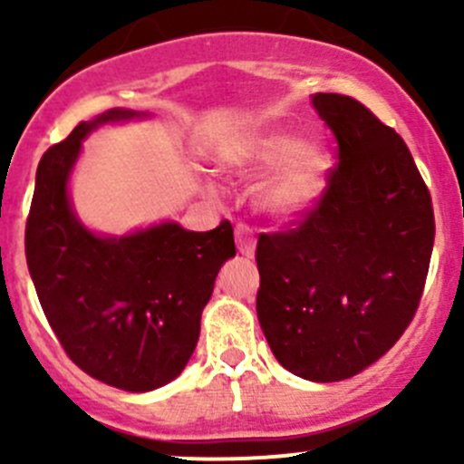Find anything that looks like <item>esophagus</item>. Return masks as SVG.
Wrapping results in <instances>:
<instances>
[{
    "mask_svg": "<svg viewBox=\"0 0 464 464\" xmlns=\"http://www.w3.org/2000/svg\"><path fill=\"white\" fill-rule=\"evenodd\" d=\"M236 245L237 251L246 258H254L256 254V237H254V228L249 224H237L236 227Z\"/></svg>",
    "mask_w": 464,
    "mask_h": 464,
    "instance_id": "obj_1",
    "label": "esophagus"
}]
</instances>
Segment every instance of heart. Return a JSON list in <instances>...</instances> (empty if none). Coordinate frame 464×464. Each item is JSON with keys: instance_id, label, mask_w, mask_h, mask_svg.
<instances>
[{"instance_id": "b5f03b06", "label": "heart", "mask_w": 464, "mask_h": 464, "mask_svg": "<svg viewBox=\"0 0 464 464\" xmlns=\"http://www.w3.org/2000/svg\"><path fill=\"white\" fill-rule=\"evenodd\" d=\"M278 160L281 163L262 184L258 198L269 213L289 218L314 202L325 179L330 159L325 148L314 139L294 143L289 134L271 132L249 145L242 170L251 175L274 166Z\"/></svg>"}]
</instances>
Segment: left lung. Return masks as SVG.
<instances>
[{
	"label": "left lung",
	"mask_w": 464,
	"mask_h": 464,
	"mask_svg": "<svg viewBox=\"0 0 464 464\" xmlns=\"http://www.w3.org/2000/svg\"><path fill=\"white\" fill-rule=\"evenodd\" d=\"M339 148L325 188L285 231L260 233L258 321L294 375L341 382L377 362L418 312L431 262V193L409 145L343 93H316Z\"/></svg>",
	"instance_id": "left-lung-1"
}]
</instances>
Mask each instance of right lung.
Returning <instances> with one entry per match:
<instances>
[{"label": "right lung", "mask_w": 464, "mask_h": 464, "mask_svg": "<svg viewBox=\"0 0 464 464\" xmlns=\"http://www.w3.org/2000/svg\"><path fill=\"white\" fill-rule=\"evenodd\" d=\"M134 111L78 123L40 159L26 218V265L51 330L89 377L130 392L172 382L199 339L219 266L236 256L233 227L186 231L166 222L98 237L72 213L67 179L87 132Z\"/></svg>", "instance_id": "add662e5"}]
</instances>
